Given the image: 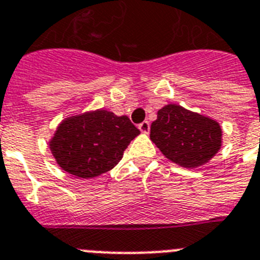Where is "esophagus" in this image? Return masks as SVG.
Returning <instances> with one entry per match:
<instances>
[{
    "label": "esophagus",
    "mask_w": 260,
    "mask_h": 260,
    "mask_svg": "<svg viewBox=\"0 0 260 260\" xmlns=\"http://www.w3.org/2000/svg\"><path fill=\"white\" fill-rule=\"evenodd\" d=\"M139 129L142 133H149V131H150V123L149 121H142L141 124H139Z\"/></svg>",
    "instance_id": "34e87169"
}]
</instances>
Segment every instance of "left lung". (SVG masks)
<instances>
[{
	"mask_svg": "<svg viewBox=\"0 0 260 260\" xmlns=\"http://www.w3.org/2000/svg\"><path fill=\"white\" fill-rule=\"evenodd\" d=\"M150 139L163 155L186 168L207 163L221 146V128L207 116L167 105L151 123Z\"/></svg>",
	"mask_w": 260,
	"mask_h": 260,
	"instance_id": "obj_1",
	"label": "left lung"
}]
</instances>
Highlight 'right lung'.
Listing matches in <instances>:
<instances>
[{
    "instance_id": "1",
    "label": "right lung",
    "mask_w": 260,
    "mask_h": 260,
    "mask_svg": "<svg viewBox=\"0 0 260 260\" xmlns=\"http://www.w3.org/2000/svg\"><path fill=\"white\" fill-rule=\"evenodd\" d=\"M139 135L128 116L97 110L62 121L51 139L50 150L66 172L93 179L115 167Z\"/></svg>"
}]
</instances>
